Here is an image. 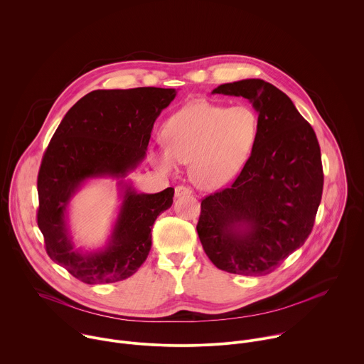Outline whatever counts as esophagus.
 Listing matches in <instances>:
<instances>
[{"label": "esophagus", "instance_id": "obj_1", "mask_svg": "<svg viewBox=\"0 0 364 364\" xmlns=\"http://www.w3.org/2000/svg\"><path fill=\"white\" fill-rule=\"evenodd\" d=\"M186 195H192V189L186 188V186H176L175 188V196L176 198H182Z\"/></svg>", "mask_w": 364, "mask_h": 364}]
</instances>
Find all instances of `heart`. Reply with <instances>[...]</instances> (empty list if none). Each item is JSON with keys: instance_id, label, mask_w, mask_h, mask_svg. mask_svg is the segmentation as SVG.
Masks as SVG:
<instances>
[{"instance_id": "heart-1", "label": "heart", "mask_w": 364, "mask_h": 364, "mask_svg": "<svg viewBox=\"0 0 364 364\" xmlns=\"http://www.w3.org/2000/svg\"><path fill=\"white\" fill-rule=\"evenodd\" d=\"M166 144L149 151L162 172L189 164V178L200 189L230 183L245 168L260 135V118L246 104L225 107L193 101L175 112L164 127Z\"/></svg>"}]
</instances>
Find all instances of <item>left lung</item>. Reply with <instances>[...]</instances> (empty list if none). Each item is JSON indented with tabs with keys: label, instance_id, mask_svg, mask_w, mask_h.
<instances>
[{
	"label": "left lung",
	"instance_id": "left-lung-1",
	"mask_svg": "<svg viewBox=\"0 0 364 364\" xmlns=\"http://www.w3.org/2000/svg\"><path fill=\"white\" fill-rule=\"evenodd\" d=\"M212 94L246 98L260 135L233 185L202 200L196 230L218 269L262 276L311 232L323 191L320 146L291 100L263 80L223 84Z\"/></svg>",
	"mask_w": 364,
	"mask_h": 364
}]
</instances>
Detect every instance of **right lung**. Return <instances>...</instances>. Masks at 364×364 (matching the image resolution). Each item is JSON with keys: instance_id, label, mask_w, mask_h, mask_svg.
<instances>
[{"instance_id": "add662e5", "label": "right lung", "mask_w": 364, "mask_h": 364, "mask_svg": "<svg viewBox=\"0 0 364 364\" xmlns=\"http://www.w3.org/2000/svg\"><path fill=\"white\" fill-rule=\"evenodd\" d=\"M173 88L97 90L81 98L57 128L38 173V228L50 257L88 284L132 276L148 257L152 226L172 206L173 188L136 191L127 176L145 159L154 124L175 100ZM117 179L122 203L100 250L77 248L69 225L75 195L92 178Z\"/></svg>"}]
</instances>
